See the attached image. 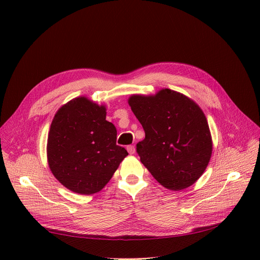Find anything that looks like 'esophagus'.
Returning <instances> with one entry per match:
<instances>
[{
	"mask_svg": "<svg viewBox=\"0 0 260 260\" xmlns=\"http://www.w3.org/2000/svg\"><path fill=\"white\" fill-rule=\"evenodd\" d=\"M127 151L129 152V154H135V152H136V147L133 146V145H128L127 146Z\"/></svg>",
	"mask_w": 260,
	"mask_h": 260,
	"instance_id": "34e87169",
	"label": "esophagus"
}]
</instances>
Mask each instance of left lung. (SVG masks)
<instances>
[{
	"label": "left lung",
	"instance_id": "8db88e82",
	"mask_svg": "<svg viewBox=\"0 0 260 260\" xmlns=\"http://www.w3.org/2000/svg\"><path fill=\"white\" fill-rule=\"evenodd\" d=\"M129 105L145 132L137 153L152 176L172 191L192 185L209 162L212 143L206 117L192 100L164 89L132 95Z\"/></svg>",
	"mask_w": 260,
	"mask_h": 260
}]
</instances>
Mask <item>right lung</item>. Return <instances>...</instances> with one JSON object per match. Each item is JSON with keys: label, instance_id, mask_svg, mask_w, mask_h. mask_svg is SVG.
<instances>
[{"label": "right lung", "instance_id": "obj_1", "mask_svg": "<svg viewBox=\"0 0 260 260\" xmlns=\"http://www.w3.org/2000/svg\"><path fill=\"white\" fill-rule=\"evenodd\" d=\"M116 127L106 109L85 98L60 107L51 124L48 161L54 177L78 194L103 188L128 152L116 144Z\"/></svg>", "mask_w": 260, "mask_h": 260}]
</instances>
